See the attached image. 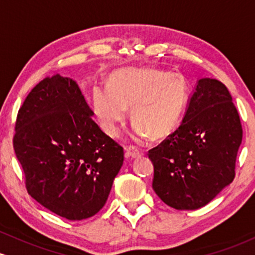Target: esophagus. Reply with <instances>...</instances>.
<instances>
[{"mask_svg":"<svg viewBox=\"0 0 255 255\" xmlns=\"http://www.w3.org/2000/svg\"><path fill=\"white\" fill-rule=\"evenodd\" d=\"M141 155V151L135 149V148H128L127 151H125V158L128 159H136L139 158Z\"/></svg>","mask_w":255,"mask_h":255,"instance_id":"esophagus-1","label":"esophagus"}]
</instances>
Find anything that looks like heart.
<instances>
[{
    "label": "heart",
    "instance_id": "1",
    "mask_svg": "<svg viewBox=\"0 0 255 255\" xmlns=\"http://www.w3.org/2000/svg\"><path fill=\"white\" fill-rule=\"evenodd\" d=\"M187 101V85L179 74L156 68L116 71L110 85L96 84L91 105L100 127L117 136L131 108L136 141L161 139L176 130Z\"/></svg>",
    "mask_w": 255,
    "mask_h": 255
}]
</instances>
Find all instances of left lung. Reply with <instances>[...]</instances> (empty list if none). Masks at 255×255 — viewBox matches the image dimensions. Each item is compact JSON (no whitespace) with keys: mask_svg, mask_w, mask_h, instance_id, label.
Returning a JSON list of instances; mask_svg holds the SVG:
<instances>
[{"mask_svg":"<svg viewBox=\"0 0 255 255\" xmlns=\"http://www.w3.org/2000/svg\"><path fill=\"white\" fill-rule=\"evenodd\" d=\"M241 142V122L228 88L200 78L179 128L148 154L154 191L176 210L204 207L235 178Z\"/></svg>","mask_w":255,"mask_h":255,"instance_id":"left-lung-1","label":"left lung"}]
</instances>
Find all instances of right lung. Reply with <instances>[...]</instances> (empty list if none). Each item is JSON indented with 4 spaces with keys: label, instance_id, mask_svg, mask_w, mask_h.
I'll return each instance as SVG.
<instances>
[{
    "label": "right lung",
    "instance_id": "right-lung-1",
    "mask_svg": "<svg viewBox=\"0 0 255 255\" xmlns=\"http://www.w3.org/2000/svg\"><path fill=\"white\" fill-rule=\"evenodd\" d=\"M93 116L78 84L56 74L31 90L16 117L13 145L27 193L68 220L104 207L124 161Z\"/></svg>",
    "mask_w": 255,
    "mask_h": 255
}]
</instances>
